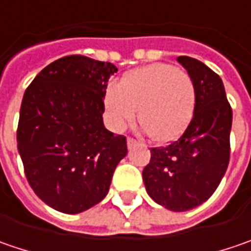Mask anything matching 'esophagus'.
<instances>
[{"instance_id": "1", "label": "esophagus", "mask_w": 251, "mask_h": 251, "mask_svg": "<svg viewBox=\"0 0 251 251\" xmlns=\"http://www.w3.org/2000/svg\"><path fill=\"white\" fill-rule=\"evenodd\" d=\"M136 143H137V140H135L133 137H127V146L132 147V146H135Z\"/></svg>"}]
</instances>
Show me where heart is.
Returning <instances> with one entry per match:
<instances>
[{"label": "heart", "mask_w": 251, "mask_h": 251, "mask_svg": "<svg viewBox=\"0 0 251 251\" xmlns=\"http://www.w3.org/2000/svg\"><path fill=\"white\" fill-rule=\"evenodd\" d=\"M197 104V88L185 71L156 63L127 73L105 93V108L116 130L139 121L156 142H171L190 125Z\"/></svg>", "instance_id": "1"}]
</instances>
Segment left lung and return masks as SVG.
Listing matches in <instances>:
<instances>
[{"label": "left lung", "mask_w": 251, "mask_h": 251, "mask_svg": "<svg viewBox=\"0 0 251 251\" xmlns=\"http://www.w3.org/2000/svg\"><path fill=\"white\" fill-rule=\"evenodd\" d=\"M177 60L195 82V111L177 140L150 149L143 181L153 201L184 212L209 200L224 178L230 158L232 106L215 71L188 56Z\"/></svg>", "instance_id": "1"}]
</instances>
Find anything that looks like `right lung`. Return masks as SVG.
I'll return each instance as SVG.
<instances>
[{
	"label": "right lung",
	"mask_w": 251,
	"mask_h": 251,
	"mask_svg": "<svg viewBox=\"0 0 251 251\" xmlns=\"http://www.w3.org/2000/svg\"><path fill=\"white\" fill-rule=\"evenodd\" d=\"M112 63L81 54L50 63L24 94L18 150L35 194L53 209L80 213L105 198L126 137L105 129Z\"/></svg>",
	"instance_id": "1"
}]
</instances>
